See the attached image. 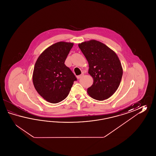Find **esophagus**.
I'll list each match as a JSON object with an SVG mask.
<instances>
[{
	"label": "esophagus",
	"mask_w": 156,
	"mask_h": 156,
	"mask_svg": "<svg viewBox=\"0 0 156 156\" xmlns=\"http://www.w3.org/2000/svg\"><path fill=\"white\" fill-rule=\"evenodd\" d=\"M83 74H81V75H79V76H77V79H80L81 77L83 76Z\"/></svg>",
	"instance_id": "34e87169"
}]
</instances>
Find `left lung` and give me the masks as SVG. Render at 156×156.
I'll list each match as a JSON object with an SVG mask.
<instances>
[{
  "instance_id": "left-lung-1",
  "label": "left lung",
  "mask_w": 156,
  "mask_h": 156,
  "mask_svg": "<svg viewBox=\"0 0 156 156\" xmlns=\"http://www.w3.org/2000/svg\"><path fill=\"white\" fill-rule=\"evenodd\" d=\"M89 63V73L93 77V84L87 91L97 100L107 99L119 86L123 69L119 59L113 50L96 40L79 44Z\"/></svg>"
}]
</instances>
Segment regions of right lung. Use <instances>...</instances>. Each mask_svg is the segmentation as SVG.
Returning a JSON list of instances; mask_svg holds the SVG:
<instances>
[{"mask_svg": "<svg viewBox=\"0 0 156 156\" xmlns=\"http://www.w3.org/2000/svg\"><path fill=\"white\" fill-rule=\"evenodd\" d=\"M73 43L59 42L40 55L33 70V83L37 93L51 103H58L70 93L76 76L65 64Z\"/></svg>", "mask_w": 156, "mask_h": 156, "instance_id": "add662e5", "label": "right lung"}]
</instances>
